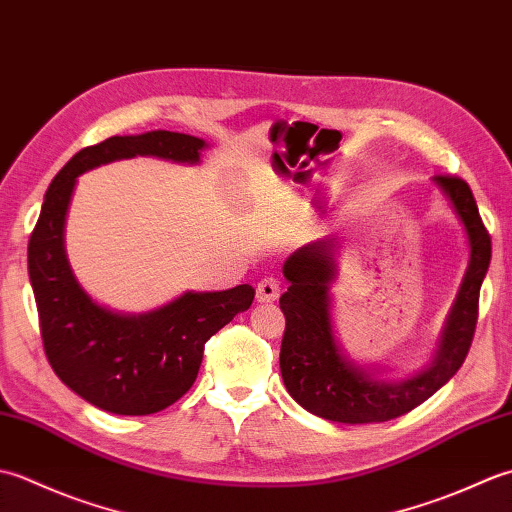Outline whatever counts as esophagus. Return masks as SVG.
Instances as JSON below:
<instances>
[{"instance_id":"esophagus-1","label":"esophagus","mask_w":512,"mask_h":512,"mask_svg":"<svg viewBox=\"0 0 512 512\" xmlns=\"http://www.w3.org/2000/svg\"><path fill=\"white\" fill-rule=\"evenodd\" d=\"M279 299V281L273 277H266L257 284V301L259 303H273Z\"/></svg>"}]
</instances>
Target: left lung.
<instances>
[{"instance_id":"left-lung-1","label":"left lung","mask_w":512,"mask_h":512,"mask_svg":"<svg viewBox=\"0 0 512 512\" xmlns=\"http://www.w3.org/2000/svg\"><path fill=\"white\" fill-rule=\"evenodd\" d=\"M431 180L464 226L469 266L429 363L416 374L394 378L391 369L385 372L380 365L356 363L341 345L330 295L339 275V239L325 237L301 246L284 262V277L290 286L279 299L281 312L286 314L279 354L281 378L288 394L314 416L343 424L394 420L447 385L469 354L480 288L491 264V237L469 184L455 176Z\"/></svg>"}]
</instances>
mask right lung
Masks as SVG:
<instances>
[{
    "label": "right lung",
    "instance_id": "1",
    "mask_svg": "<svg viewBox=\"0 0 512 512\" xmlns=\"http://www.w3.org/2000/svg\"><path fill=\"white\" fill-rule=\"evenodd\" d=\"M206 147L202 138L165 129L112 136L85 147L54 176L30 235L28 275L43 350L54 374L90 405L116 416H147L187 394L198 378L204 343L250 308L255 288L242 284L220 292L187 290L140 314L103 306L79 284L65 253V220L76 178L136 156L198 165Z\"/></svg>",
    "mask_w": 512,
    "mask_h": 512
}]
</instances>
